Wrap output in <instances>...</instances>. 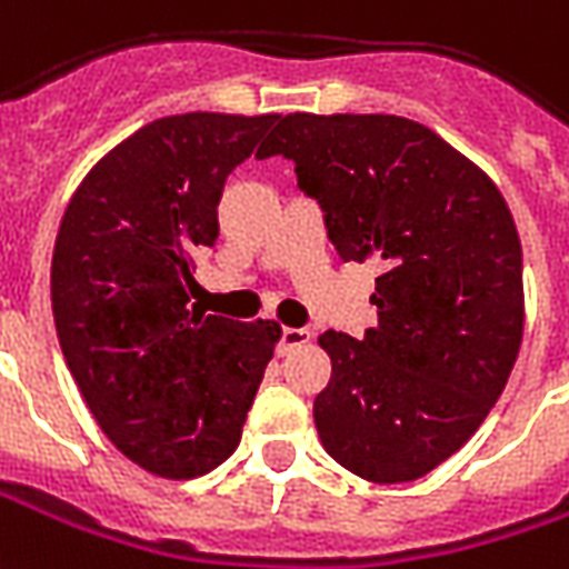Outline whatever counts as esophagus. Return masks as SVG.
<instances>
[{
    "label": "esophagus",
    "mask_w": 569,
    "mask_h": 569,
    "mask_svg": "<svg viewBox=\"0 0 569 569\" xmlns=\"http://www.w3.org/2000/svg\"><path fill=\"white\" fill-rule=\"evenodd\" d=\"M311 341V332L308 329H283L280 332V345H277V351L289 353L296 351V348H305Z\"/></svg>",
    "instance_id": "1"
}]
</instances>
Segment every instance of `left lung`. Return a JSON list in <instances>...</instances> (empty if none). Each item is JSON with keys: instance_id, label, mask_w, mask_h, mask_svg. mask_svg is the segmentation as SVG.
<instances>
[{"instance_id": "1", "label": "left lung", "mask_w": 569, "mask_h": 569, "mask_svg": "<svg viewBox=\"0 0 569 569\" xmlns=\"http://www.w3.org/2000/svg\"><path fill=\"white\" fill-rule=\"evenodd\" d=\"M296 162L345 261H379L363 339L329 329L313 400L326 452L372 483L447 462L506 388L523 339L515 218L487 172L440 134L385 113H289L258 157Z\"/></svg>"}]
</instances>
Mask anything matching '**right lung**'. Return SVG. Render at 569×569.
I'll return each mask as SVG.
<instances>
[{"label": "right lung", "instance_id": "add662e5", "mask_svg": "<svg viewBox=\"0 0 569 569\" xmlns=\"http://www.w3.org/2000/svg\"><path fill=\"white\" fill-rule=\"evenodd\" d=\"M277 113L147 122L94 162L61 218L51 311L94 422L157 478L190 480L240 447L280 326L190 305L228 174Z\"/></svg>", "mask_w": 569, "mask_h": 569}]
</instances>
